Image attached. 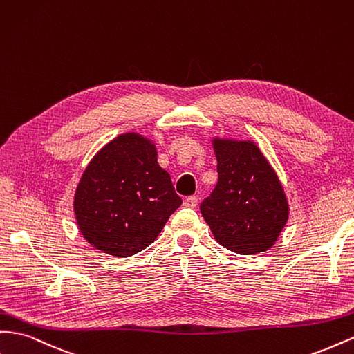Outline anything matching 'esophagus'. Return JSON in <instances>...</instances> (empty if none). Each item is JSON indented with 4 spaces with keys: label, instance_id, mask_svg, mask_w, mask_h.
Wrapping results in <instances>:
<instances>
[{
    "label": "esophagus",
    "instance_id": "obj_1",
    "mask_svg": "<svg viewBox=\"0 0 354 354\" xmlns=\"http://www.w3.org/2000/svg\"><path fill=\"white\" fill-rule=\"evenodd\" d=\"M198 204V198L196 196H189L183 201V207L185 208H195Z\"/></svg>",
    "mask_w": 354,
    "mask_h": 354
}]
</instances>
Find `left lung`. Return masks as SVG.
<instances>
[{"label":"left lung","instance_id":"obj_1","mask_svg":"<svg viewBox=\"0 0 354 354\" xmlns=\"http://www.w3.org/2000/svg\"><path fill=\"white\" fill-rule=\"evenodd\" d=\"M218 180L201 204L216 241L238 254L270 250L289 218V203L274 168L252 140L214 137Z\"/></svg>","mask_w":354,"mask_h":354}]
</instances>
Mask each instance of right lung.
Segmentation results:
<instances>
[{"instance_id": "1", "label": "right lung", "mask_w": 354, "mask_h": 354, "mask_svg": "<svg viewBox=\"0 0 354 354\" xmlns=\"http://www.w3.org/2000/svg\"><path fill=\"white\" fill-rule=\"evenodd\" d=\"M180 205L169 174L158 164L156 145L137 132L120 133L97 151L73 204L84 240L114 257L145 250Z\"/></svg>"}]
</instances>
